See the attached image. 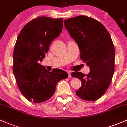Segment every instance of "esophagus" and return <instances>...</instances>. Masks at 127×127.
<instances>
[{"label": "esophagus", "mask_w": 127, "mask_h": 127, "mask_svg": "<svg viewBox=\"0 0 127 127\" xmlns=\"http://www.w3.org/2000/svg\"><path fill=\"white\" fill-rule=\"evenodd\" d=\"M67 73H68V78H70V77H71V72H70V71H68Z\"/></svg>", "instance_id": "esophagus-1"}]
</instances>
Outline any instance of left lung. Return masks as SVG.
Returning a JSON list of instances; mask_svg holds the SVG:
<instances>
[{
  "label": "left lung",
  "mask_w": 127,
  "mask_h": 127,
  "mask_svg": "<svg viewBox=\"0 0 127 127\" xmlns=\"http://www.w3.org/2000/svg\"><path fill=\"white\" fill-rule=\"evenodd\" d=\"M65 29L78 43L80 57L90 72L87 75L73 72L82 85L76 94L85 101L98 100L107 91L115 71V48L110 34L102 23L79 15L64 21Z\"/></svg>",
  "instance_id": "obj_1"
}]
</instances>
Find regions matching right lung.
Returning <instances> with one entry per match:
<instances>
[{
  "label": "right lung",
  "instance_id": "1",
  "mask_svg": "<svg viewBox=\"0 0 127 127\" xmlns=\"http://www.w3.org/2000/svg\"><path fill=\"white\" fill-rule=\"evenodd\" d=\"M62 29L63 18L39 17L27 23L19 33L13 54V73L19 90L29 101H47L57 82L68 77L62 70L50 72L39 63Z\"/></svg>",
  "mask_w": 127,
  "mask_h": 127
}]
</instances>
